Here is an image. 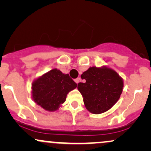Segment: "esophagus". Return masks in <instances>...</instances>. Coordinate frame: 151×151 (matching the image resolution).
I'll return each mask as SVG.
<instances>
[{
	"instance_id": "esophagus-1",
	"label": "esophagus",
	"mask_w": 151,
	"mask_h": 151,
	"mask_svg": "<svg viewBox=\"0 0 151 151\" xmlns=\"http://www.w3.org/2000/svg\"><path fill=\"white\" fill-rule=\"evenodd\" d=\"M75 82L77 83V84H79V81H80V78H77V79H75Z\"/></svg>"
}]
</instances>
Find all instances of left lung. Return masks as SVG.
Masks as SVG:
<instances>
[{"label": "left lung", "mask_w": 151, "mask_h": 151, "mask_svg": "<svg viewBox=\"0 0 151 151\" xmlns=\"http://www.w3.org/2000/svg\"><path fill=\"white\" fill-rule=\"evenodd\" d=\"M81 77L84 82H79L77 89L82 95L86 108L92 114L106 111L120 98L124 83L111 69L90 67Z\"/></svg>", "instance_id": "1"}]
</instances>
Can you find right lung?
Wrapping results in <instances>:
<instances>
[{
	"instance_id": "right-lung-1",
	"label": "right lung",
	"mask_w": 151,
	"mask_h": 151,
	"mask_svg": "<svg viewBox=\"0 0 151 151\" xmlns=\"http://www.w3.org/2000/svg\"><path fill=\"white\" fill-rule=\"evenodd\" d=\"M77 86L68 74L53 69L32 83V98L42 108L53 111L65 101L67 93Z\"/></svg>"
}]
</instances>
